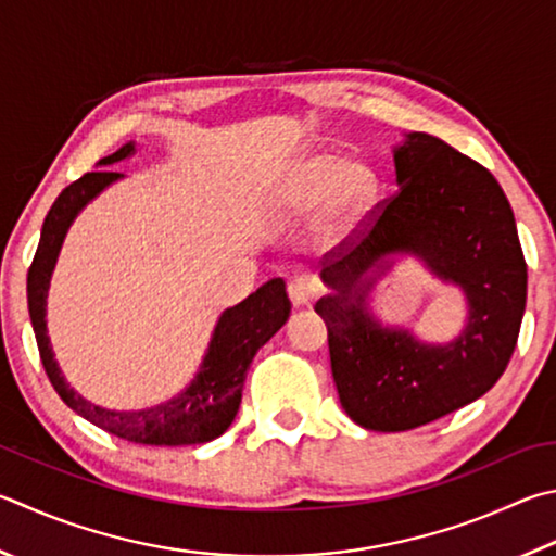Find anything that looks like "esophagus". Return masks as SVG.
<instances>
[{
    "label": "esophagus",
    "mask_w": 556,
    "mask_h": 556,
    "mask_svg": "<svg viewBox=\"0 0 556 556\" xmlns=\"http://www.w3.org/2000/svg\"><path fill=\"white\" fill-rule=\"evenodd\" d=\"M313 294H316V285H313V279H308V277H296L289 285V299L294 306L311 304Z\"/></svg>",
    "instance_id": "obj_1"
}]
</instances>
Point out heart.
<instances>
[{"label":"heart","instance_id":"1","mask_svg":"<svg viewBox=\"0 0 556 556\" xmlns=\"http://www.w3.org/2000/svg\"><path fill=\"white\" fill-rule=\"evenodd\" d=\"M377 194L379 177L365 160L311 153L289 167L277 206L287 216H306L318 206V236L336 245L355 233Z\"/></svg>","mask_w":556,"mask_h":556}]
</instances>
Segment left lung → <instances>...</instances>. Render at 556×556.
Instances as JSON below:
<instances>
[{
  "label": "left lung",
  "instance_id": "left-lung-1",
  "mask_svg": "<svg viewBox=\"0 0 556 556\" xmlns=\"http://www.w3.org/2000/svg\"><path fill=\"white\" fill-rule=\"evenodd\" d=\"M393 165L396 197L357 245L323 265L330 294L316 301L342 408L377 432L413 430L481 399L508 367L528 296L516 218L486 167L428 134H406ZM403 254L463 289L468 323L457 339L418 341L370 313L368 291Z\"/></svg>",
  "mask_w": 556,
  "mask_h": 556
}]
</instances>
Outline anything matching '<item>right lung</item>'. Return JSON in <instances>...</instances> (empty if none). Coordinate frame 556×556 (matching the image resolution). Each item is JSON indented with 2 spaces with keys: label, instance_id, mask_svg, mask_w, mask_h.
<instances>
[{
  "label": "right lung",
  "instance_id": "1",
  "mask_svg": "<svg viewBox=\"0 0 556 556\" xmlns=\"http://www.w3.org/2000/svg\"><path fill=\"white\" fill-rule=\"evenodd\" d=\"M130 155H136L134 140L121 146L116 153L99 160V169H94V173H87L60 191V197L43 220L36 257L31 262V269H28V313H31V326L46 375L58 391V396L77 416L94 422L97 428L111 432V435L136 442V445H201V442H211L224 435L230 428L240 408V399H243V383L252 357L287 323L291 301L287 296L285 279H269L255 294L220 313L197 377L189 381L185 391H179L177 396L165 403H157V406L140 410H111L97 406V403L79 396L70 387L55 362V352L50 348L46 304L60 248H63V240L73 220L79 216V211L114 181L124 179V175L109 167Z\"/></svg>",
  "mask_w": 556,
  "mask_h": 556
}]
</instances>
